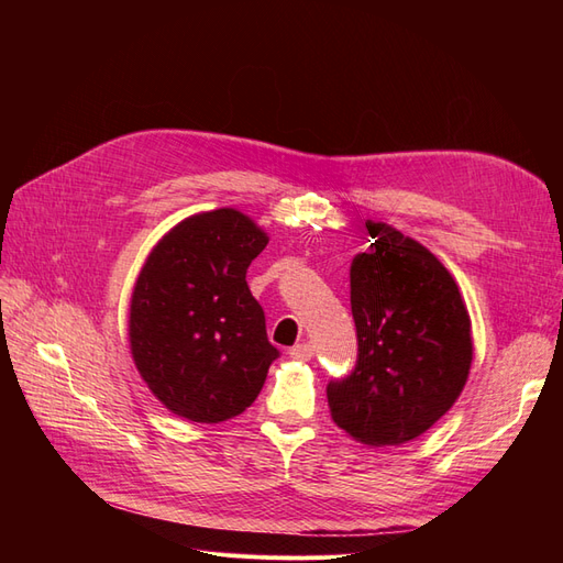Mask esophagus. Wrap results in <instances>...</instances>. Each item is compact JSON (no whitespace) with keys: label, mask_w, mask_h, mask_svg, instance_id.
I'll return each mask as SVG.
<instances>
[{"label":"esophagus","mask_w":563,"mask_h":563,"mask_svg":"<svg viewBox=\"0 0 563 563\" xmlns=\"http://www.w3.org/2000/svg\"><path fill=\"white\" fill-rule=\"evenodd\" d=\"M288 354H291L298 362H310L314 356V347L310 343H300V345H294L291 350H288Z\"/></svg>","instance_id":"esophagus-1"}]
</instances>
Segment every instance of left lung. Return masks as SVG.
Here are the masks:
<instances>
[{"instance_id": "obj_1", "label": "left lung", "mask_w": 563, "mask_h": 563, "mask_svg": "<svg viewBox=\"0 0 563 563\" xmlns=\"http://www.w3.org/2000/svg\"><path fill=\"white\" fill-rule=\"evenodd\" d=\"M371 249L354 255L350 302L360 360L327 387L331 418L366 446H401L428 432L463 391L472 321L451 272L387 223L366 220Z\"/></svg>"}]
</instances>
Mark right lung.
Instances as JSON below:
<instances>
[{
  "mask_svg": "<svg viewBox=\"0 0 563 563\" xmlns=\"http://www.w3.org/2000/svg\"><path fill=\"white\" fill-rule=\"evenodd\" d=\"M267 242L242 211H201L168 230L141 267L129 347L152 395L178 418L223 422L261 395L279 352L246 269Z\"/></svg>",
  "mask_w": 563,
  "mask_h": 563,
  "instance_id": "add662e5",
  "label": "right lung"
}]
</instances>
